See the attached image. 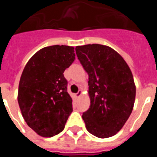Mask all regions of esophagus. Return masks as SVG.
I'll list each match as a JSON object with an SVG mask.
<instances>
[{
  "label": "esophagus",
  "mask_w": 157,
  "mask_h": 157,
  "mask_svg": "<svg viewBox=\"0 0 157 157\" xmlns=\"http://www.w3.org/2000/svg\"><path fill=\"white\" fill-rule=\"evenodd\" d=\"M82 95V90H79L77 94H76V97H77V98H80Z\"/></svg>",
  "instance_id": "34e87169"
}]
</instances>
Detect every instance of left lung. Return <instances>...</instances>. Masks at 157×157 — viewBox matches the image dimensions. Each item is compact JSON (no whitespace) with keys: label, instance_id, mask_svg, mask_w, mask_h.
<instances>
[{"label":"left lung","instance_id":"left-lung-1","mask_svg":"<svg viewBox=\"0 0 157 157\" xmlns=\"http://www.w3.org/2000/svg\"><path fill=\"white\" fill-rule=\"evenodd\" d=\"M76 55L89 75L90 105L82 119L89 132L100 138L117 134L130 117L136 86L128 64L107 45L76 46Z\"/></svg>","mask_w":157,"mask_h":157}]
</instances>
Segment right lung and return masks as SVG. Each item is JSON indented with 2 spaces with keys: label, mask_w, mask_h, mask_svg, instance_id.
I'll return each mask as SVG.
<instances>
[{
  "label": "right lung",
  "mask_w": 157,
  "mask_h": 157,
  "mask_svg": "<svg viewBox=\"0 0 157 157\" xmlns=\"http://www.w3.org/2000/svg\"><path fill=\"white\" fill-rule=\"evenodd\" d=\"M75 56L72 46L45 47L31 56L23 69L18 103L25 122L41 137L61 132L73 110L63 72Z\"/></svg>",
  "instance_id": "1"
}]
</instances>
